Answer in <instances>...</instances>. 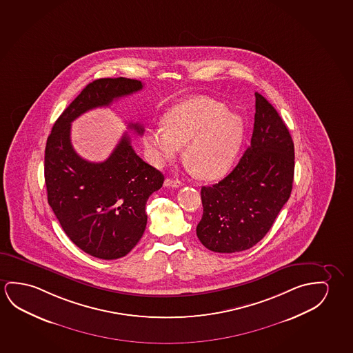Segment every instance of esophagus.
<instances>
[{"mask_svg":"<svg viewBox=\"0 0 353 353\" xmlns=\"http://www.w3.org/2000/svg\"><path fill=\"white\" fill-rule=\"evenodd\" d=\"M164 185L165 186H170V188H179V186L183 185V183L179 181V180L165 179L164 180Z\"/></svg>","mask_w":353,"mask_h":353,"instance_id":"1","label":"esophagus"}]
</instances>
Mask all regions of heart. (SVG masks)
I'll list each match as a JSON object with an SVG mask.
<instances>
[{"mask_svg":"<svg viewBox=\"0 0 353 353\" xmlns=\"http://www.w3.org/2000/svg\"><path fill=\"white\" fill-rule=\"evenodd\" d=\"M164 127L148 128L143 145L153 164L163 165L185 147V161L203 179L221 178L229 170L241 143V117L228 112L224 103L203 96L173 105Z\"/></svg>","mask_w":353,"mask_h":353,"instance_id":"b5f03b06","label":"heart"}]
</instances>
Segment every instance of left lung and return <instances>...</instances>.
<instances>
[{
  "mask_svg": "<svg viewBox=\"0 0 353 353\" xmlns=\"http://www.w3.org/2000/svg\"><path fill=\"white\" fill-rule=\"evenodd\" d=\"M251 145L218 184L202 186L196 234L213 252L245 251L263 239L289 200L295 150L279 113L256 92Z\"/></svg>",
  "mask_w": 353,
  "mask_h": 353,
  "instance_id": "8db88e82",
  "label": "left lung"
}]
</instances>
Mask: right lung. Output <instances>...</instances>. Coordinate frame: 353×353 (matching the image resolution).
Instances as JSON below:
<instances>
[{"mask_svg":"<svg viewBox=\"0 0 353 353\" xmlns=\"http://www.w3.org/2000/svg\"><path fill=\"white\" fill-rule=\"evenodd\" d=\"M143 88L140 80L103 78L86 85L59 116L45 148L48 205L69 239L101 259L124 257L140 241L148 197L163 185V174L143 162L127 132L105 162L80 157L70 141V124L85 112L108 107ZM141 135L140 124H129Z\"/></svg>","mask_w":353,"mask_h":353,"instance_id":"add662e5","label":"right lung"}]
</instances>
